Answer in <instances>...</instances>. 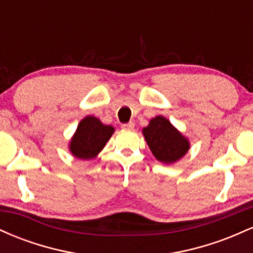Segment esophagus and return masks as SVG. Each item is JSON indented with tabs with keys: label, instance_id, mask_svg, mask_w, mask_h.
<instances>
[{
	"label": "esophagus",
	"instance_id": "obj_1",
	"mask_svg": "<svg viewBox=\"0 0 253 253\" xmlns=\"http://www.w3.org/2000/svg\"><path fill=\"white\" fill-rule=\"evenodd\" d=\"M123 128L125 129H133L134 128V123H128V124H124Z\"/></svg>",
	"mask_w": 253,
	"mask_h": 253
}]
</instances>
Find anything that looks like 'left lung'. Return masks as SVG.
Listing matches in <instances>:
<instances>
[{
    "mask_svg": "<svg viewBox=\"0 0 253 253\" xmlns=\"http://www.w3.org/2000/svg\"><path fill=\"white\" fill-rule=\"evenodd\" d=\"M153 156L163 163H173L189 150V141L164 117H156L143 129Z\"/></svg>",
    "mask_w": 253,
    "mask_h": 253,
    "instance_id": "1",
    "label": "left lung"
}]
</instances>
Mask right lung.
I'll return each mask as SVG.
<instances>
[{"instance_id": "add662e5", "label": "right lung", "mask_w": 253, "mask_h": 253, "mask_svg": "<svg viewBox=\"0 0 253 253\" xmlns=\"http://www.w3.org/2000/svg\"><path fill=\"white\" fill-rule=\"evenodd\" d=\"M114 128L103 125L95 117H86L78 125L71 139L70 151L80 159L95 158L112 136Z\"/></svg>"}]
</instances>
